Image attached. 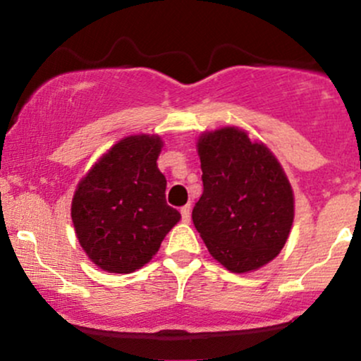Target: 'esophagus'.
<instances>
[{
  "label": "esophagus",
  "instance_id": "1",
  "mask_svg": "<svg viewBox=\"0 0 361 361\" xmlns=\"http://www.w3.org/2000/svg\"><path fill=\"white\" fill-rule=\"evenodd\" d=\"M190 217H192V207H181V219H183V222H190Z\"/></svg>",
  "mask_w": 361,
  "mask_h": 361
}]
</instances>
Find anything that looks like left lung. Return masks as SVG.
<instances>
[{
	"label": "left lung",
	"mask_w": 361,
	"mask_h": 361,
	"mask_svg": "<svg viewBox=\"0 0 361 361\" xmlns=\"http://www.w3.org/2000/svg\"><path fill=\"white\" fill-rule=\"evenodd\" d=\"M204 193L192 219L210 255L233 273L258 270L287 243L293 192L276 157L238 127L198 139Z\"/></svg>",
	"instance_id": "8db88e82"
}]
</instances>
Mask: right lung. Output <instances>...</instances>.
Instances as JSON below:
<instances>
[{
  "instance_id": "right-lung-1",
  "label": "right lung",
  "mask_w": 361,
  "mask_h": 361,
  "mask_svg": "<svg viewBox=\"0 0 361 361\" xmlns=\"http://www.w3.org/2000/svg\"><path fill=\"white\" fill-rule=\"evenodd\" d=\"M161 147L157 135L122 139L78 185L71 205L74 229L102 270L142 268L181 219L166 204V178L156 164Z\"/></svg>"
}]
</instances>
